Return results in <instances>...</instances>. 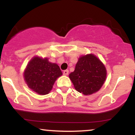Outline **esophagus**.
Listing matches in <instances>:
<instances>
[{
	"instance_id": "obj_1",
	"label": "esophagus",
	"mask_w": 135,
	"mask_h": 135,
	"mask_svg": "<svg viewBox=\"0 0 135 135\" xmlns=\"http://www.w3.org/2000/svg\"><path fill=\"white\" fill-rule=\"evenodd\" d=\"M69 74V70H65L63 71V75H67Z\"/></svg>"
}]
</instances>
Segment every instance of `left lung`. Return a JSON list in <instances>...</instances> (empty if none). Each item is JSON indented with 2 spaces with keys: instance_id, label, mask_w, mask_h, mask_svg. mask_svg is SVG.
<instances>
[{
  "instance_id": "left-lung-1",
  "label": "left lung",
  "mask_w": 135,
  "mask_h": 135,
  "mask_svg": "<svg viewBox=\"0 0 135 135\" xmlns=\"http://www.w3.org/2000/svg\"><path fill=\"white\" fill-rule=\"evenodd\" d=\"M106 77V68L93 54L80 56L74 71L69 74L75 89L84 95H90L100 90Z\"/></svg>"
}]
</instances>
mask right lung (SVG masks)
Wrapping results in <instances>:
<instances>
[{
    "mask_svg": "<svg viewBox=\"0 0 135 135\" xmlns=\"http://www.w3.org/2000/svg\"><path fill=\"white\" fill-rule=\"evenodd\" d=\"M62 74L56 63L49 61L47 58L36 56L27 64L23 77L30 89L40 95H45L51 91L55 81Z\"/></svg>",
    "mask_w": 135,
    "mask_h": 135,
    "instance_id": "right-lung-1",
    "label": "right lung"
}]
</instances>
